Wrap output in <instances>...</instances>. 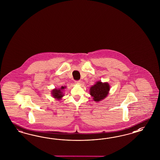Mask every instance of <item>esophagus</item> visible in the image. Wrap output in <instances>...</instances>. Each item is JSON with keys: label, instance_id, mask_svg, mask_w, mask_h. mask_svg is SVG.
Returning <instances> with one entry per match:
<instances>
[{"label": "esophagus", "instance_id": "1", "mask_svg": "<svg viewBox=\"0 0 160 160\" xmlns=\"http://www.w3.org/2000/svg\"><path fill=\"white\" fill-rule=\"evenodd\" d=\"M75 83L76 84H81V81L80 80H76V81H75Z\"/></svg>", "mask_w": 160, "mask_h": 160}]
</instances>
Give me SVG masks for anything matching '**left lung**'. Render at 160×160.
Instances as JSON below:
<instances>
[{"label": "left lung", "instance_id": "obj_1", "mask_svg": "<svg viewBox=\"0 0 160 160\" xmlns=\"http://www.w3.org/2000/svg\"><path fill=\"white\" fill-rule=\"evenodd\" d=\"M110 86L107 82H98L90 88V95L93 97L95 102H100L104 99L108 94Z\"/></svg>", "mask_w": 160, "mask_h": 160}]
</instances>
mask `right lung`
I'll return each mask as SVG.
<instances>
[{
  "mask_svg": "<svg viewBox=\"0 0 160 160\" xmlns=\"http://www.w3.org/2000/svg\"><path fill=\"white\" fill-rule=\"evenodd\" d=\"M64 88H65V87L62 86L60 89L55 88V89L53 90L52 92V96H53L54 98H57L58 100L61 99V98L64 96V95H63V92H62V90H63Z\"/></svg>",
  "mask_w": 160,
  "mask_h": 160,
  "instance_id": "1",
  "label": "right lung"
}]
</instances>
